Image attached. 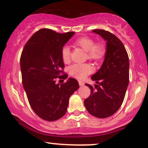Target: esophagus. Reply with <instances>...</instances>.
<instances>
[{"instance_id": "esophagus-1", "label": "esophagus", "mask_w": 148, "mask_h": 148, "mask_svg": "<svg viewBox=\"0 0 148 148\" xmlns=\"http://www.w3.org/2000/svg\"><path fill=\"white\" fill-rule=\"evenodd\" d=\"M79 84L80 86H83V85H84V83H83V81H79Z\"/></svg>"}]
</instances>
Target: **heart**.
Here are the masks:
<instances>
[{
  "label": "heart",
  "instance_id": "obj_1",
  "mask_svg": "<svg viewBox=\"0 0 148 148\" xmlns=\"http://www.w3.org/2000/svg\"><path fill=\"white\" fill-rule=\"evenodd\" d=\"M76 46L81 47L87 52L88 58L92 60H99L103 58L106 53L105 46L101 42L95 43L94 39L88 36L78 38L74 42ZM61 58L63 63L70 61V49L67 46H64L61 49ZM69 74L79 79H83L92 72V67L89 64H74L69 69Z\"/></svg>",
  "mask_w": 148,
  "mask_h": 148
}]
</instances>
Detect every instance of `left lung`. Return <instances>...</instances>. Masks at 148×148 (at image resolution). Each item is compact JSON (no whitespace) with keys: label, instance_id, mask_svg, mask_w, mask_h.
Listing matches in <instances>:
<instances>
[{"label":"left lung","instance_id":"obj_1","mask_svg":"<svg viewBox=\"0 0 148 148\" xmlns=\"http://www.w3.org/2000/svg\"><path fill=\"white\" fill-rule=\"evenodd\" d=\"M92 32L106 40V53L101 68L91 77L97 85L85 84L91 94L84 105L90 114L104 119L113 115L124 100L129 83V57L123 44L113 34L103 29Z\"/></svg>","mask_w":148,"mask_h":148}]
</instances>
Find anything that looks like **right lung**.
<instances>
[{
    "instance_id": "1",
    "label": "right lung",
    "mask_w": 148,
    "mask_h": 148,
    "mask_svg": "<svg viewBox=\"0 0 148 148\" xmlns=\"http://www.w3.org/2000/svg\"><path fill=\"white\" fill-rule=\"evenodd\" d=\"M74 32L60 34L49 29H39L25 45L20 63L22 83L30 106L40 118L54 121L67 112L69 99L79 88L76 79L56 84L66 79L61 49Z\"/></svg>"
}]
</instances>
